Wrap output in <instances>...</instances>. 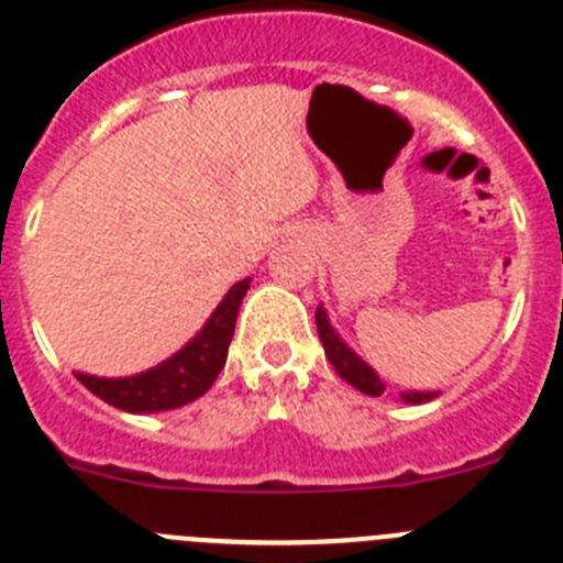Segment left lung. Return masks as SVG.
Here are the masks:
<instances>
[{
  "label": "left lung",
  "mask_w": 563,
  "mask_h": 563,
  "mask_svg": "<svg viewBox=\"0 0 563 563\" xmlns=\"http://www.w3.org/2000/svg\"><path fill=\"white\" fill-rule=\"evenodd\" d=\"M316 327H318V338H321V343H324L327 361L335 366L338 375L350 383V386H355L357 391H363V395L380 397L383 391H386V383L380 380V375H377V372L372 369L369 363L363 361L355 350L346 346V341H343V338L335 332V327L330 324V316H327L324 307H318L316 310ZM400 397L402 402L420 406V402H429L434 400V397H440V391H402Z\"/></svg>",
  "instance_id": "left-lung-1"
}]
</instances>
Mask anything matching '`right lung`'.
Segmentation results:
<instances>
[{"label": "right lung", "instance_id": "1", "mask_svg": "<svg viewBox=\"0 0 563 563\" xmlns=\"http://www.w3.org/2000/svg\"><path fill=\"white\" fill-rule=\"evenodd\" d=\"M247 290H251V278L236 282L202 324V330L183 350H177L152 369L129 377H98L84 375V372H73V375L92 395L121 411L154 415V411L180 409L186 402L206 395L225 366L239 307H242Z\"/></svg>", "mask_w": 563, "mask_h": 563}]
</instances>
